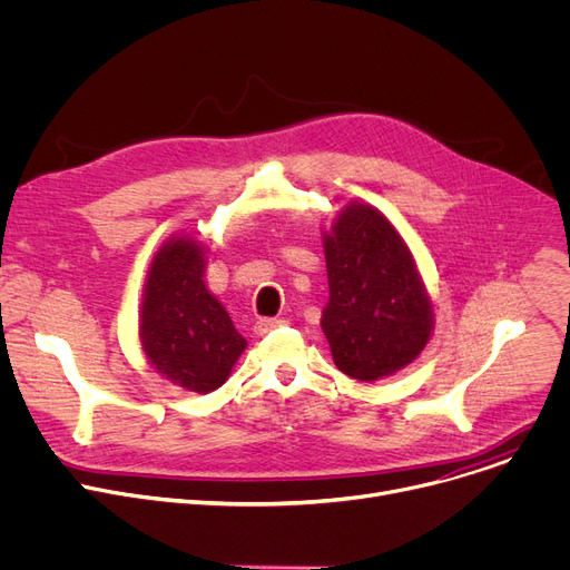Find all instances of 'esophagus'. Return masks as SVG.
Segmentation results:
<instances>
[{
    "label": "esophagus",
    "instance_id": "34e87169",
    "mask_svg": "<svg viewBox=\"0 0 570 570\" xmlns=\"http://www.w3.org/2000/svg\"><path fill=\"white\" fill-rule=\"evenodd\" d=\"M283 324H285V320L262 317V320L255 322V333H257V336H264V333H269V331H274V328H278V326H283Z\"/></svg>",
    "mask_w": 570,
    "mask_h": 570
}]
</instances>
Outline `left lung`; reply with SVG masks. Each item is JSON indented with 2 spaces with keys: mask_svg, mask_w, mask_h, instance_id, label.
<instances>
[{
  "mask_svg": "<svg viewBox=\"0 0 570 570\" xmlns=\"http://www.w3.org/2000/svg\"><path fill=\"white\" fill-rule=\"evenodd\" d=\"M328 304L322 331L338 371L375 382L410 365L428 345L434 313L412 250L391 220L350 203L322 232Z\"/></svg>",
  "mask_w": 570,
  "mask_h": 570,
  "instance_id": "8db88e82",
  "label": "left lung"
}]
</instances>
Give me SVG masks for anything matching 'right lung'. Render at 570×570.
<instances>
[{"instance_id":"add662e5","label":"right lung","mask_w":570,"mask_h":570,"mask_svg":"<svg viewBox=\"0 0 570 570\" xmlns=\"http://www.w3.org/2000/svg\"><path fill=\"white\" fill-rule=\"evenodd\" d=\"M205 246L175 234L154 255L140 308V345L156 373L186 391L212 393L227 382L246 338L207 289Z\"/></svg>"}]
</instances>
